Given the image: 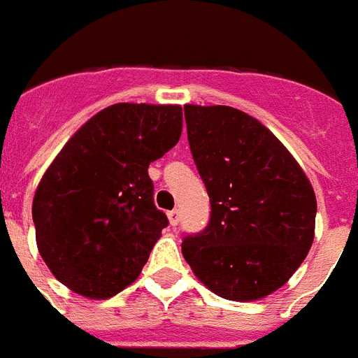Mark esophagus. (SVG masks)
Returning a JSON list of instances; mask_svg holds the SVG:
<instances>
[{
  "instance_id": "34e87169",
  "label": "esophagus",
  "mask_w": 358,
  "mask_h": 358,
  "mask_svg": "<svg viewBox=\"0 0 358 358\" xmlns=\"http://www.w3.org/2000/svg\"><path fill=\"white\" fill-rule=\"evenodd\" d=\"M168 220H170L171 225H177L179 224V220H181V214H179V210H177V208H173V210H170V213H168Z\"/></svg>"
}]
</instances>
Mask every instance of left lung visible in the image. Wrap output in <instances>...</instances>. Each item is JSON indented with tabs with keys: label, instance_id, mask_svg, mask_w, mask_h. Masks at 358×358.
Instances as JSON below:
<instances>
[{
	"label": "left lung",
	"instance_id": "left-lung-1",
	"mask_svg": "<svg viewBox=\"0 0 358 358\" xmlns=\"http://www.w3.org/2000/svg\"><path fill=\"white\" fill-rule=\"evenodd\" d=\"M188 144L210 220L182 257L220 297L253 301L292 277L314 240L316 196L294 157L238 108L187 105Z\"/></svg>",
	"mask_w": 358,
	"mask_h": 358
}]
</instances>
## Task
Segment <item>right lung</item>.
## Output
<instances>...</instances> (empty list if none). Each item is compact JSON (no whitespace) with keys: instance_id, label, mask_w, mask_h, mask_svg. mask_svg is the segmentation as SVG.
Returning <instances> with one entry per match:
<instances>
[{"instance_id":"add662e5","label":"right lung","mask_w":358,"mask_h":358,"mask_svg":"<svg viewBox=\"0 0 358 358\" xmlns=\"http://www.w3.org/2000/svg\"><path fill=\"white\" fill-rule=\"evenodd\" d=\"M181 131L177 105L118 103L68 140L33 199L36 245L62 285L105 299L140 275L168 225L148 168Z\"/></svg>"}]
</instances>
